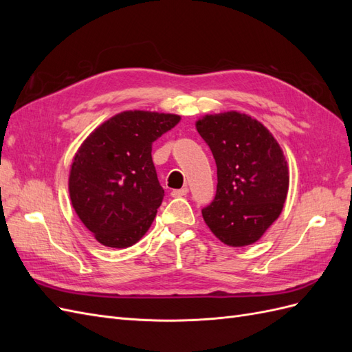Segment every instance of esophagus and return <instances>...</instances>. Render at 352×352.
<instances>
[{
  "label": "esophagus",
  "instance_id": "1",
  "mask_svg": "<svg viewBox=\"0 0 352 352\" xmlns=\"http://www.w3.org/2000/svg\"><path fill=\"white\" fill-rule=\"evenodd\" d=\"M188 194V188H182V189H175V190H172V195L173 198H179V197H185Z\"/></svg>",
  "mask_w": 352,
  "mask_h": 352
}]
</instances>
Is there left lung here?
<instances>
[{"label": "left lung", "instance_id": "1", "mask_svg": "<svg viewBox=\"0 0 352 352\" xmlns=\"http://www.w3.org/2000/svg\"><path fill=\"white\" fill-rule=\"evenodd\" d=\"M217 166V190L202 210L206 225L229 247L257 242L283 210L289 167L279 142L261 122L235 110L195 122Z\"/></svg>", "mask_w": 352, "mask_h": 352}]
</instances>
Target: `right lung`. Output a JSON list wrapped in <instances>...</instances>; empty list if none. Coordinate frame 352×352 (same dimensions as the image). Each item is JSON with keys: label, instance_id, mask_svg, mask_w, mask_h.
Returning a JSON list of instances; mask_svg holds the SVG:
<instances>
[{"label": "right lung", "instance_id": "right-lung-1", "mask_svg": "<svg viewBox=\"0 0 352 352\" xmlns=\"http://www.w3.org/2000/svg\"><path fill=\"white\" fill-rule=\"evenodd\" d=\"M180 116L145 110L114 114L87 136L69 172L72 207L104 247L123 250L140 241L162 206L151 150Z\"/></svg>", "mask_w": 352, "mask_h": 352}]
</instances>
